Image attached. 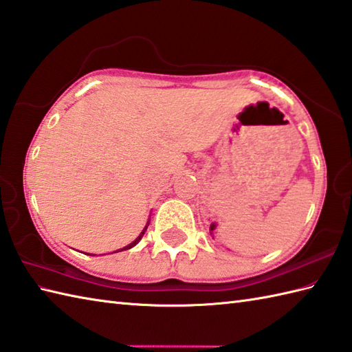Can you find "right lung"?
Returning <instances> with one entry per match:
<instances>
[{
  "instance_id": "add662e5",
  "label": "right lung",
  "mask_w": 352,
  "mask_h": 352,
  "mask_svg": "<svg viewBox=\"0 0 352 352\" xmlns=\"http://www.w3.org/2000/svg\"><path fill=\"white\" fill-rule=\"evenodd\" d=\"M148 226H149V219H148V222H146V226H145V228L144 230H142V233L136 237V239H134V241L130 243V245H126V246H124V248H121V250H119V251H125V250H130V248H133V246H136L139 242H140V239L142 237H144V234H145V231H146V228H148ZM91 256H94V254H91Z\"/></svg>"
}]
</instances>
